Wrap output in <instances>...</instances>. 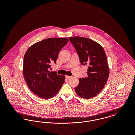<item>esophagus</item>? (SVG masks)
<instances>
[{
    "label": "esophagus",
    "mask_w": 135,
    "mask_h": 135,
    "mask_svg": "<svg viewBox=\"0 0 135 135\" xmlns=\"http://www.w3.org/2000/svg\"><path fill=\"white\" fill-rule=\"evenodd\" d=\"M70 77L71 76H67V75H66V78H67V79H69V78H70Z\"/></svg>",
    "instance_id": "34e87169"
}]
</instances>
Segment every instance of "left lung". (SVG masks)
I'll use <instances>...</instances> for the list:
<instances>
[{"mask_svg":"<svg viewBox=\"0 0 135 135\" xmlns=\"http://www.w3.org/2000/svg\"><path fill=\"white\" fill-rule=\"evenodd\" d=\"M77 51L80 62L88 65V77L79 78L75 91L82 98L89 99L102 90L109 75L107 57L103 47L88 38L75 36L69 37Z\"/></svg>","mask_w":135,"mask_h":135,"instance_id":"left-lung-1","label":"left lung"}]
</instances>
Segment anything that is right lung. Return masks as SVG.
Instances as JSON below:
<instances>
[{"label": "right lung", "mask_w": 135, "mask_h": 135, "mask_svg": "<svg viewBox=\"0 0 135 135\" xmlns=\"http://www.w3.org/2000/svg\"><path fill=\"white\" fill-rule=\"evenodd\" d=\"M68 41L67 38L45 39L31 45L24 57L23 75L28 88L39 97L55 96L64 83L65 76L50 72V63L56 60L60 50Z\"/></svg>", "instance_id": "add662e5"}]
</instances>
